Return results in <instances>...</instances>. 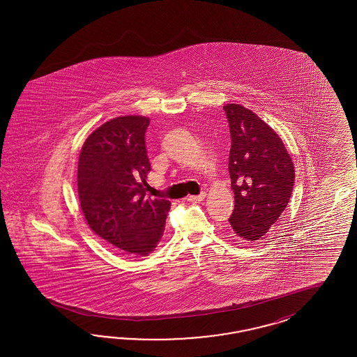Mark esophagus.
<instances>
[{
    "label": "esophagus",
    "mask_w": 357,
    "mask_h": 357,
    "mask_svg": "<svg viewBox=\"0 0 357 357\" xmlns=\"http://www.w3.org/2000/svg\"><path fill=\"white\" fill-rule=\"evenodd\" d=\"M204 197H206V192H200L199 195H191V196H187V202L200 203Z\"/></svg>",
    "instance_id": "obj_1"
}]
</instances>
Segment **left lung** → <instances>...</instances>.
I'll use <instances>...</instances> for the list:
<instances>
[{
    "label": "left lung",
    "mask_w": 357,
    "mask_h": 357,
    "mask_svg": "<svg viewBox=\"0 0 357 357\" xmlns=\"http://www.w3.org/2000/svg\"><path fill=\"white\" fill-rule=\"evenodd\" d=\"M224 109L231 137L229 174L234 192L229 224L237 239L254 242L268 233L288 206L294 166L279 135L257 114L236 103Z\"/></svg>",
    "instance_id": "8db88e82"
}]
</instances>
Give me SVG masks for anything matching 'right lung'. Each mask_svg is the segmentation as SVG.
<instances>
[{"mask_svg": "<svg viewBox=\"0 0 357 357\" xmlns=\"http://www.w3.org/2000/svg\"><path fill=\"white\" fill-rule=\"evenodd\" d=\"M148 126L149 118L136 115L108 120L87 137L78 160V197L87 225L130 258L157 248L172 204L145 196Z\"/></svg>", "mask_w": 357, "mask_h": 357, "instance_id": "1", "label": "right lung"}]
</instances>
